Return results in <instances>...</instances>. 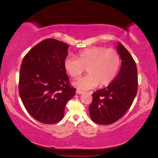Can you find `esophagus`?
I'll list each match as a JSON object with an SVG mask.
<instances>
[{"label":"esophagus","mask_w":158,"mask_h":158,"mask_svg":"<svg viewBox=\"0 0 158 158\" xmlns=\"http://www.w3.org/2000/svg\"><path fill=\"white\" fill-rule=\"evenodd\" d=\"M76 93H77V94H79V95H80V94H82V93H83V91H81V90H77Z\"/></svg>","instance_id":"obj_1"}]
</instances>
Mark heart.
<instances>
[{
	"label": "heart",
	"mask_w": 158,
	"mask_h": 158,
	"mask_svg": "<svg viewBox=\"0 0 158 158\" xmlns=\"http://www.w3.org/2000/svg\"><path fill=\"white\" fill-rule=\"evenodd\" d=\"M121 64L120 56L114 49L103 47L86 48L79 53L78 58L68 56L63 62L65 71L73 78H77L87 69L89 74L73 82L77 89L86 90L99 84L106 86L114 81Z\"/></svg>",
	"instance_id": "obj_1"
}]
</instances>
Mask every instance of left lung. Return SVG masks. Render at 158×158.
I'll return each instance as SVG.
<instances>
[{"instance_id":"obj_1","label":"left lung","mask_w":158,"mask_h":158,"mask_svg":"<svg viewBox=\"0 0 158 158\" xmlns=\"http://www.w3.org/2000/svg\"><path fill=\"white\" fill-rule=\"evenodd\" d=\"M116 49L121 58V69L107 87L93 93L89 106L90 117L100 125H110L124 116L137 93V68L135 61L121 42Z\"/></svg>"}]
</instances>
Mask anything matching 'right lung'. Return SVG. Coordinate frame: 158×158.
<instances>
[{"instance_id":"right-lung-1","label":"right lung","mask_w":158,"mask_h":158,"mask_svg":"<svg viewBox=\"0 0 158 158\" xmlns=\"http://www.w3.org/2000/svg\"><path fill=\"white\" fill-rule=\"evenodd\" d=\"M68 45L49 38L33 47L21 65L19 93L32 117L44 124L60 121L67 102L75 95L63 66Z\"/></svg>"}]
</instances>
